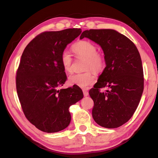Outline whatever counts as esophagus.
<instances>
[{"instance_id": "obj_1", "label": "esophagus", "mask_w": 158, "mask_h": 158, "mask_svg": "<svg viewBox=\"0 0 158 158\" xmlns=\"http://www.w3.org/2000/svg\"><path fill=\"white\" fill-rule=\"evenodd\" d=\"M83 93H84V96H88L89 95V92L86 90H83Z\"/></svg>"}]
</instances>
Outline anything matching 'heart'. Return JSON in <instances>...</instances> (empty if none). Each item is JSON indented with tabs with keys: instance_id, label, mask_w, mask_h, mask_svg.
I'll return each instance as SVG.
<instances>
[{
	"instance_id": "obj_1",
	"label": "heart",
	"mask_w": 158,
	"mask_h": 158,
	"mask_svg": "<svg viewBox=\"0 0 158 158\" xmlns=\"http://www.w3.org/2000/svg\"><path fill=\"white\" fill-rule=\"evenodd\" d=\"M72 50L77 56L86 58L85 69L88 71L69 77V84L81 89H88L95 82L96 77L93 71L99 73L105 68V57L102 53L97 52L95 44L89 40H79L75 42L72 46ZM60 61L63 70L66 73L69 74L73 72V58L68 52L64 51L62 52Z\"/></svg>"
}]
</instances>
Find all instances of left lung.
Masks as SVG:
<instances>
[{"instance_id": "obj_1", "label": "left lung", "mask_w": 158, "mask_h": 158, "mask_svg": "<svg viewBox=\"0 0 158 158\" xmlns=\"http://www.w3.org/2000/svg\"><path fill=\"white\" fill-rule=\"evenodd\" d=\"M100 44L106 66L89 90L94 102L92 116L102 127L116 128L133 116L143 90V71L139 52L124 35L112 29H90L81 33ZM108 87L102 93L100 89Z\"/></svg>"}]
</instances>
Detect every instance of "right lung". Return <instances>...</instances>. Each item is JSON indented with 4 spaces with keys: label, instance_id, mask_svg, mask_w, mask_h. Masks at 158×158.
I'll return each mask as SVG.
<instances>
[{
    "label": "right lung",
    "instance_id": "add662e5",
    "mask_svg": "<svg viewBox=\"0 0 158 158\" xmlns=\"http://www.w3.org/2000/svg\"><path fill=\"white\" fill-rule=\"evenodd\" d=\"M81 33L80 28L43 32L29 42L21 56L16 76L19 100L26 118L42 132H57L68 127L69 106L84 97L75 85L60 89L67 80L60 55Z\"/></svg>",
    "mask_w": 158,
    "mask_h": 158
}]
</instances>
